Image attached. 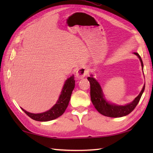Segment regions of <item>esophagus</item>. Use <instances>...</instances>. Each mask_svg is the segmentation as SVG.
<instances>
[{
  "mask_svg": "<svg viewBox=\"0 0 153 153\" xmlns=\"http://www.w3.org/2000/svg\"><path fill=\"white\" fill-rule=\"evenodd\" d=\"M87 73H88V71L85 68H81L77 71L76 77L78 79H82L86 76Z\"/></svg>",
  "mask_w": 153,
  "mask_h": 153,
  "instance_id": "1",
  "label": "esophagus"
}]
</instances>
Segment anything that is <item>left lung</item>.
Returning a JSON list of instances; mask_svg holds the SVG:
<instances>
[{
	"label": "left lung",
	"mask_w": 153,
	"mask_h": 153,
	"mask_svg": "<svg viewBox=\"0 0 153 153\" xmlns=\"http://www.w3.org/2000/svg\"><path fill=\"white\" fill-rule=\"evenodd\" d=\"M134 54L139 57V60L141 61L143 70V63L141 56L137 53H134ZM87 79L89 80L90 83L91 99V101L95 108L101 114L108 117H111V118L122 117L131 113L135 109L136 106L137 105L142 96V94L145 90L144 85L139 95L136 97L134 101L128 104V105L125 106L115 105L114 104L108 103L105 99L101 87H100L99 83L97 82V81L95 79H94L92 77H88Z\"/></svg>",
	"instance_id": "1"
}]
</instances>
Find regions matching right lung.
<instances>
[{"instance_id": "right-lung-1", "label": "right lung", "mask_w": 153, "mask_h": 153, "mask_svg": "<svg viewBox=\"0 0 153 153\" xmlns=\"http://www.w3.org/2000/svg\"><path fill=\"white\" fill-rule=\"evenodd\" d=\"M75 87L74 76L69 77L66 82L62 90L59 99L53 108L48 111L40 114H32L22 108L26 114L31 119L39 122H47L56 119L63 114L69 104L71 93Z\"/></svg>"}]
</instances>
